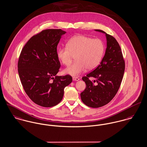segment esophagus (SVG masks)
I'll list each match as a JSON object with an SVG mask.
<instances>
[{
    "label": "esophagus",
    "mask_w": 147,
    "mask_h": 147,
    "mask_svg": "<svg viewBox=\"0 0 147 147\" xmlns=\"http://www.w3.org/2000/svg\"><path fill=\"white\" fill-rule=\"evenodd\" d=\"M79 78H78V77H73V80H75V81H78L79 80Z\"/></svg>",
    "instance_id": "obj_1"
}]
</instances>
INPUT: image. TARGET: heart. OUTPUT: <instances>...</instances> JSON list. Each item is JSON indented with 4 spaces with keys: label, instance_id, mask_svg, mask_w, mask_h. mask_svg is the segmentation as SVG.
<instances>
[{
    "label": "heart",
    "instance_id": "1",
    "mask_svg": "<svg viewBox=\"0 0 147 147\" xmlns=\"http://www.w3.org/2000/svg\"><path fill=\"white\" fill-rule=\"evenodd\" d=\"M66 47L57 50V55L65 65H69L76 56V62L65 69L64 73L78 76L87 69L96 68L101 61L105 51V45L100 38H93L84 35L71 38Z\"/></svg>",
    "mask_w": 147,
    "mask_h": 147
}]
</instances>
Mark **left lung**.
I'll return each instance as SVG.
<instances>
[{
	"label": "left lung",
	"mask_w": 147,
	"mask_h": 147,
	"mask_svg": "<svg viewBox=\"0 0 147 147\" xmlns=\"http://www.w3.org/2000/svg\"><path fill=\"white\" fill-rule=\"evenodd\" d=\"M95 31L106 34L107 47L100 64L82 77L86 87L80 93L81 100L92 108L105 106L113 99L120 88L125 71L124 57L116 40L102 30ZM90 77L96 80L90 81Z\"/></svg>",
	"instance_id": "1"
}]
</instances>
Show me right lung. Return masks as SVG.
<instances>
[{"label": "right lung", "mask_w": 147, "mask_h": 147, "mask_svg": "<svg viewBox=\"0 0 147 147\" xmlns=\"http://www.w3.org/2000/svg\"><path fill=\"white\" fill-rule=\"evenodd\" d=\"M61 29H47L33 36L23 47L18 71L23 89L36 104L50 107L62 100L64 90L72 82L70 75L57 76L60 63L57 46Z\"/></svg>", "instance_id": "right-lung-1"}]
</instances>
